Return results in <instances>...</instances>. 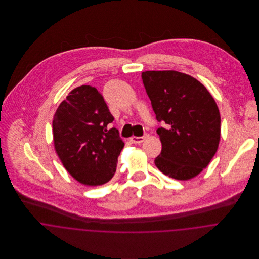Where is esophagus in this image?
<instances>
[{
    "label": "esophagus",
    "mask_w": 259,
    "mask_h": 259,
    "mask_svg": "<svg viewBox=\"0 0 259 259\" xmlns=\"http://www.w3.org/2000/svg\"><path fill=\"white\" fill-rule=\"evenodd\" d=\"M146 140V137H132L130 141L133 144H142Z\"/></svg>",
    "instance_id": "34e87169"
}]
</instances>
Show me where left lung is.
<instances>
[{"label":"left lung","instance_id":"left-lung-1","mask_svg":"<svg viewBox=\"0 0 259 259\" xmlns=\"http://www.w3.org/2000/svg\"><path fill=\"white\" fill-rule=\"evenodd\" d=\"M144 85L157 121L161 142L156 167L165 176L187 181L199 175L215 154L221 140L218 105L196 78L177 71H148Z\"/></svg>","mask_w":259,"mask_h":259}]
</instances>
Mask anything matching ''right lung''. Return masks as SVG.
<instances>
[{
    "mask_svg": "<svg viewBox=\"0 0 259 259\" xmlns=\"http://www.w3.org/2000/svg\"><path fill=\"white\" fill-rule=\"evenodd\" d=\"M103 96L91 85L74 89L53 119L55 149L68 172L78 183L105 185L116 170L124 147Z\"/></svg>",
    "mask_w": 259,
    "mask_h": 259,
    "instance_id": "add662e5",
    "label": "right lung"
}]
</instances>
